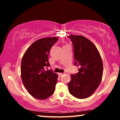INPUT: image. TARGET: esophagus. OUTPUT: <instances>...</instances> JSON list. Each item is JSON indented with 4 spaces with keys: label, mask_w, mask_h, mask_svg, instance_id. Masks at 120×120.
Returning a JSON list of instances; mask_svg holds the SVG:
<instances>
[{
    "label": "esophagus",
    "mask_w": 120,
    "mask_h": 120,
    "mask_svg": "<svg viewBox=\"0 0 120 120\" xmlns=\"http://www.w3.org/2000/svg\"><path fill=\"white\" fill-rule=\"evenodd\" d=\"M64 75V73H58L59 76H60V77H61V76H63V75Z\"/></svg>",
    "instance_id": "1"
}]
</instances>
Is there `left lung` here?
<instances>
[{
	"label": "left lung",
	"instance_id": "left-lung-1",
	"mask_svg": "<svg viewBox=\"0 0 120 120\" xmlns=\"http://www.w3.org/2000/svg\"><path fill=\"white\" fill-rule=\"evenodd\" d=\"M72 42L74 52L75 66L78 73L71 75L68 83L69 92L77 98L90 96L101 82L103 64L100 54L90 40L80 35L68 36Z\"/></svg>",
	"mask_w": 120,
	"mask_h": 120
}]
</instances>
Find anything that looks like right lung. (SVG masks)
<instances>
[{
    "label": "right lung",
    "instance_id": "1",
    "mask_svg": "<svg viewBox=\"0 0 120 120\" xmlns=\"http://www.w3.org/2000/svg\"><path fill=\"white\" fill-rule=\"evenodd\" d=\"M57 37L46 38L34 42L27 49L21 62V77L25 88L34 98L45 99L53 94L58 75L50 67L49 54Z\"/></svg>",
    "mask_w": 120,
    "mask_h": 120
}]
</instances>
